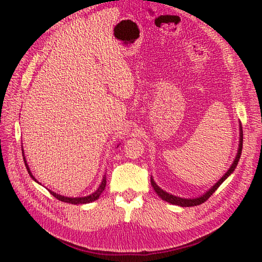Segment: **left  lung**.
I'll return each mask as SVG.
<instances>
[{"label": "left lung", "mask_w": 262, "mask_h": 262, "mask_svg": "<svg viewBox=\"0 0 262 262\" xmlns=\"http://www.w3.org/2000/svg\"><path fill=\"white\" fill-rule=\"evenodd\" d=\"M242 144H243V130H242V126L240 124V141H238V148H237V153H236V157H235L234 161H233L232 165L230 166V169L227 170L226 173L223 177H222L221 179L217 181L213 187H211L210 189H208V190L206 191L204 194H202V196L196 197V198H182V197L174 196V194L166 192V191L163 190V189H161L157 185V183H155V181H154V179H153L152 177H151V185L154 188L155 192L159 194V197H161V198H162V200H165V202H168V203H170L172 205L181 206V207H190V206H197V205L203 204L211 196V194L215 192L216 189L219 188L222 185V183H223L227 179V178H229L233 173V171L235 170L236 165L238 163V160H240L241 153H242Z\"/></svg>", "instance_id": "obj_1"}]
</instances>
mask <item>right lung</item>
<instances>
[{
    "instance_id": "1",
    "label": "right lung",
    "mask_w": 262,
    "mask_h": 262,
    "mask_svg": "<svg viewBox=\"0 0 262 262\" xmlns=\"http://www.w3.org/2000/svg\"><path fill=\"white\" fill-rule=\"evenodd\" d=\"M22 155H24V161H25V164H26V168H27L28 173H29V176L32 178L33 180H35L36 182H38L36 178L32 176L31 171H30V169H29V165H28V163H27V160H26L25 153H24V148H22ZM38 183H39V182H38ZM105 183H107V179H105V174H104V176H103V178H102V181H101V183H100V186L98 187L97 190L94 191V192H92L91 194H89V196H85V197H75V198H74V197H65V196H62V194L56 193V192L51 191V190H49V192H51L55 198H57L58 200H60V202L69 203V204H73V205L89 204V203H92V202H94V200H97V199L100 197V194H101V193L103 192V190H104V188H105ZM40 185H41V183H40Z\"/></svg>"
}]
</instances>
